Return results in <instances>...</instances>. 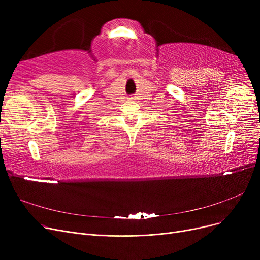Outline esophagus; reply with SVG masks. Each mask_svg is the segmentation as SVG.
Returning <instances> with one entry per match:
<instances>
[{
  "mask_svg": "<svg viewBox=\"0 0 260 260\" xmlns=\"http://www.w3.org/2000/svg\"><path fill=\"white\" fill-rule=\"evenodd\" d=\"M131 99H134V98H131Z\"/></svg>",
  "mask_w": 260,
  "mask_h": 260,
  "instance_id": "1",
  "label": "esophagus"
}]
</instances>
